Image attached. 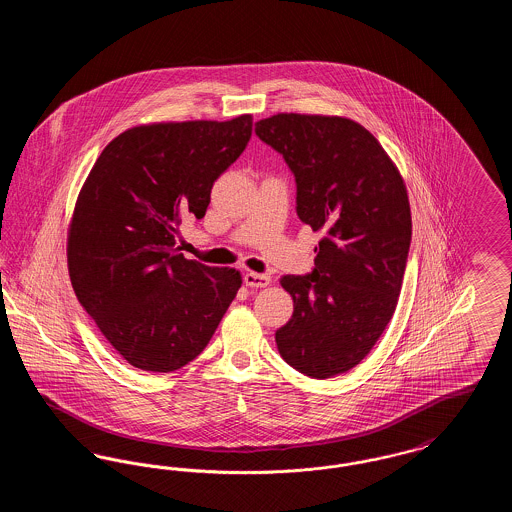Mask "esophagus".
<instances>
[{"label":"esophagus","instance_id":"34e87169","mask_svg":"<svg viewBox=\"0 0 512 512\" xmlns=\"http://www.w3.org/2000/svg\"><path fill=\"white\" fill-rule=\"evenodd\" d=\"M244 284L247 288H253V290L267 288L268 284H270V276H267V274H257V272H245Z\"/></svg>","mask_w":512,"mask_h":512}]
</instances>
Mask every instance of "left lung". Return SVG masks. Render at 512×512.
Here are the masks:
<instances>
[{
	"label": "left lung",
	"mask_w": 512,
	"mask_h": 512,
	"mask_svg": "<svg viewBox=\"0 0 512 512\" xmlns=\"http://www.w3.org/2000/svg\"><path fill=\"white\" fill-rule=\"evenodd\" d=\"M255 132L295 174L299 219L322 232L315 270L282 278L293 315L276 345L295 370L332 378L365 359L395 313L413 232L407 186L347 117L278 113Z\"/></svg>",
	"instance_id": "left-lung-1"
}]
</instances>
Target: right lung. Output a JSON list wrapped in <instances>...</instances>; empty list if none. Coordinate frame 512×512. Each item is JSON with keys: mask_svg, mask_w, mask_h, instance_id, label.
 Listing matches in <instances>:
<instances>
[{"mask_svg": "<svg viewBox=\"0 0 512 512\" xmlns=\"http://www.w3.org/2000/svg\"><path fill=\"white\" fill-rule=\"evenodd\" d=\"M251 115L149 122L101 151L74 203L67 265L74 293L128 365L178 370L205 349L242 286L174 245L203 219L215 180L244 151Z\"/></svg>", "mask_w": 512, "mask_h": 512, "instance_id": "add662e5", "label": "right lung"}]
</instances>
